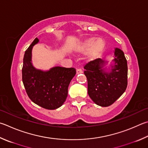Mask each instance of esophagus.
<instances>
[{"label": "esophagus", "instance_id": "obj_1", "mask_svg": "<svg viewBox=\"0 0 148 148\" xmlns=\"http://www.w3.org/2000/svg\"><path fill=\"white\" fill-rule=\"evenodd\" d=\"M83 73V71L80 69H77L76 70V74H82Z\"/></svg>", "mask_w": 148, "mask_h": 148}]
</instances>
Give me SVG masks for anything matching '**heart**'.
I'll list each match as a JSON object with an SVG mask.
<instances>
[{
  "label": "heart",
  "mask_w": 148,
  "mask_h": 148,
  "mask_svg": "<svg viewBox=\"0 0 148 148\" xmlns=\"http://www.w3.org/2000/svg\"><path fill=\"white\" fill-rule=\"evenodd\" d=\"M106 47L104 39L96 37H89L83 41L76 48L78 53H87L88 60H93L100 57Z\"/></svg>",
  "instance_id": "b5f03b06"
}]
</instances>
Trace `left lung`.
<instances>
[{
    "instance_id": "obj_1",
    "label": "left lung",
    "mask_w": 148,
    "mask_h": 148,
    "mask_svg": "<svg viewBox=\"0 0 148 148\" xmlns=\"http://www.w3.org/2000/svg\"><path fill=\"white\" fill-rule=\"evenodd\" d=\"M113 60L99 58L87 63L84 74L87 78L88 95L101 107L112 105L125 92L127 85V64L123 51L114 48Z\"/></svg>"
}]
</instances>
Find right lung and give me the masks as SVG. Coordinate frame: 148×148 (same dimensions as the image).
I'll list each match as a JSON object with an SVG mask.
<instances>
[{"mask_svg":"<svg viewBox=\"0 0 148 148\" xmlns=\"http://www.w3.org/2000/svg\"><path fill=\"white\" fill-rule=\"evenodd\" d=\"M39 42L36 37L25 53L23 82L28 97L34 103L42 108L53 110L65 101L69 85L76 74V70L58 66L47 71L36 68L32 63V49Z\"/></svg>","mask_w":148,"mask_h":148,"instance_id":"obj_1","label":"right lung"}]
</instances>
